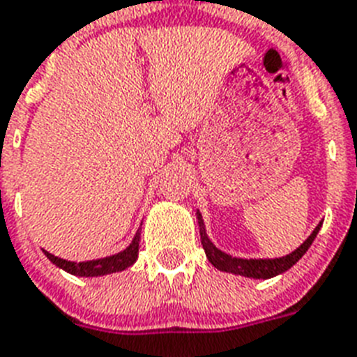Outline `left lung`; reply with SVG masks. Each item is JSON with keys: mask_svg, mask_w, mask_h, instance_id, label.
I'll return each mask as SVG.
<instances>
[{"mask_svg": "<svg viewBox=\"0 0 357 357\" xmlns=\"http://www.w3.org/2000/svg\"><path fill=\"white\" fill-rule=\"evenodd\" d=\"M197 219H199V228H200V243H202V248L206 252V257L213 264L217 270H222V272L235 273V275H244V278H253V279H270L275 278L279 273L287 272L288 268H291L294 264L299 261L306 253V250L310 248V244L314 243L316 235L319 234L321 222L316 226V229L312 231V235L306 238L305 243L291 252L290 255H284V257L279 259H238L231 257L228 253L220 252L219 248H215L213 243H211L208 235H206L204 220H202V215L197 211Z\"/></svg>", "mask_w": 357, "mask_h": 357, "instance_id": "obj_1", "label": "left lung"}]
</instances>
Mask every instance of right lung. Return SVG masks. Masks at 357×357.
Masks as SVG:
<instances>
[{
	"mask_svg": "<svg viewBox=\"0 0 357 357\" xmlns=\"http://www.w3.org/2000/svg\"><path fill=\"white\" fill-rule=\"evenodd\" d=\"M138 243H140V231H137L131 244L123 252L116 253V255H111V257L96 259V261H84V263H70V261L56 257V255H52L49 252L43 253H45L47 259L52 264H56L61 270H66V272L73 273V275H78V278H98V275L122 272V270L131 266L138 257Z\"/></svg>",
	"mask_w": 357,
	"mask_h": 357,
	"instance_id": "add662e5",
	"label": "right lung"
}]
</instances>
